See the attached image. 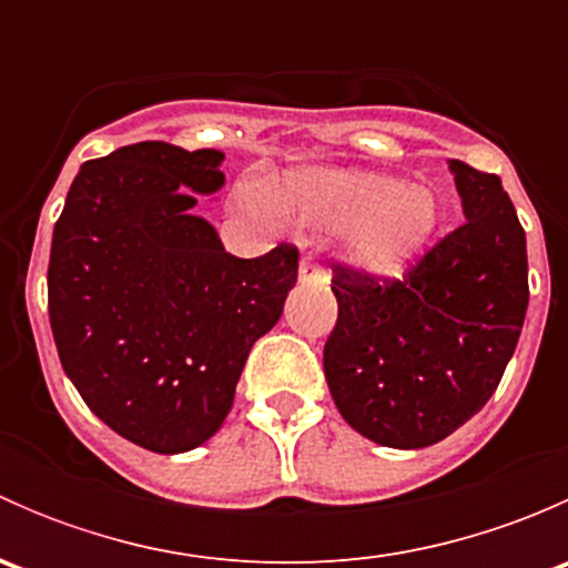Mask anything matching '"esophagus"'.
<instances>
[{"mask_svg":"<svg viewBox=\"0 0 568 568\" xmlns=\"http://www.w3.org/2000/svg\"><path fill=\"white\" fill-rule=\"evenodd\" d=\"M300 283L302 285H326V272L316 263L311 261V257H302L300 263Z\"/></svg>","mask_w":568,"mask_h":568,"instance_id":"34e87169","label":"esophagus"}]
</instances>
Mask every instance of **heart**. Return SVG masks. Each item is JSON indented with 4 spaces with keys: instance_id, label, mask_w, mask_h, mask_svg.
<instances>
[{
    "instance_id": "obj_1",
    "label": "heart",
    "mask_w": 568,
    "mask_h": 568,
    "mask_svg": "<svg viewBox=\"0 0 568 568\" xmlns=\"http://www.w3.org/2000/svg\"><path fill=\"white\" fill-rule=\"evenodd\" d=\"M242 197L261 216L283 214L307 231L343 236L352 266L376 280L404 274L439 227L432 189L379 170H294L277 197L261 181H250Z\"/></svg>"
}]
</instances>
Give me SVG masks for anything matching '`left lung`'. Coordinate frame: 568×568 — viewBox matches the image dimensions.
Here are the masks:
<instances>
[{"mask_svg": "<svg viewBox=\"0 0 568 568\" xmlns=\"http://www.w3.org/2000/svg\"><path fill=\"white\" fill-rule=\"evenodd\" d=\"M464 225L404 280L335 266L324 376L343 420L385 448L439 443L484 409L528 313V247L497 175L448 162Z\"/></svg>", "mask_w": 568, "mask_h": 568, "instance_id": "left-lung-1", "label": "left lung"}]
</instances>
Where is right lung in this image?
Segmentation results:
<instances>
[{"mask_svg": "<svg viewBox=\"0 0 568 568\" xmlns=\"http://www.w3.org/2000/svg\"><path fill=\"white\" fill-rule=\"evenodd\" d=\"M214 148L136 142L82 164L49 257L62 371L114 434L153 454L209 443L233 406L252 343L296 285L300 252H225L194 214L225 186Z\"/></svg>", "mask_w": 568, "mask_h": 568, "instance_id": "right-lung-1", "label": "right lung"}]
</instances>
